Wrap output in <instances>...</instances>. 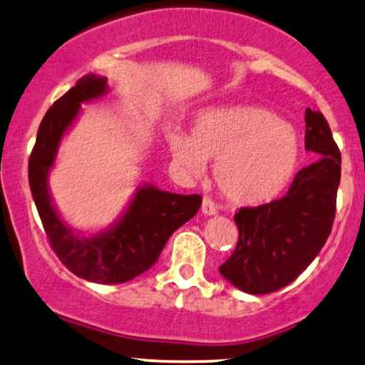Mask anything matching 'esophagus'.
<instances>
[{"mask_svg": "<svg viewBox=\"0 0 365 365\" xmlns=\"http://www.w3.org/2000/svg\"><path fill=\"white\" fill-rule=\"evenodd\" d=\"M202 213H203V215H208V217H210V215H217V213H218L217 205H215L210 198L203 197V202H202Z\"/></svg>", "mask_w": 365, "mask_h": 365, "instance_id": "obj_1", "label": "esophagus"}]
</instances>
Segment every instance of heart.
<instances>
[{
	"mask_svg": "<svg viewBox=\"0 0 365 365\" xmlns=\"http://www.w3.org/2000/svg\"><path fill=\"white\" fill-rule=\"evenodd\" d=\"M170 150L190 172L215 160L222 195L236 205H261L278 197L299 165L294 125L259 106H235L200 115L193 135L172 133Z\"/></svg>",
	"mask_w": 365,
	"mask_h": 365,
	"instance_id": "obj_1",
	"label": "heart"
}]
</instances>
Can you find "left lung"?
Instances as JSON below:
<instances>
[{
  "instance_id": "1",
  "label": "left lung",
  "mask_w": 365,
  "mask_h": 365,
  "mask_svg": "<svg viewBox=\"0 0 365 365\" xmlns=\"http://www.w3.org/2000/svg\"><path fill=\"white\" fill-rule=\"evenodd\" d=\"M304 140L317 160L296 173L284 197L235 215L238 245L220 273L250 294L292 283L319 255L334 223L341 152L321 112L306 109Z\"/></svg>"
}]
</instances>
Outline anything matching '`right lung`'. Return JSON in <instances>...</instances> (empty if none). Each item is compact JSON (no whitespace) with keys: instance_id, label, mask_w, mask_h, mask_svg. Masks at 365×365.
<instances>
[{"instance_id":"add662e5","label":"right lung","mask_w":365,"mask_h":365,"mask_svg":"<svg viewBox=\"0 0 365 365\" xmlns=\"http://www.w3.org/2000/svg\"><path fill=\"white\" fill-rule=\"evenodd\" d=\"M107 91L106 78L87 74L46 112L29 157V187L44 232L66 268L92 283L119 284L157 263L172 233L197 215L202 197L162 192L145 183L135 190L114 225L96 235L71 230L54 207L48 177L81 104L99 99Z\"/></svg>"}]
</instances>
